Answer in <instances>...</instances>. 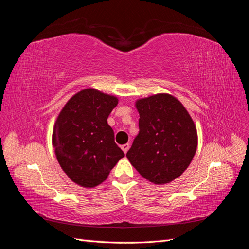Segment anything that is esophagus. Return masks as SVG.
<instances>
[{
	"label": "esophagus",
	"instance_id": "1",
	"mask_svg": "<svg viewBox=\"0 0 249 249\" xmlns=\"http://www.w3.org/2000/svg\"><path fill=\"white\" fill-rule=\"evenodd\" d=\"M129 148H130V144H129V143H125V144H123V145H122V149L124 150V154L127 152V150H129Z\"/></svg>",
	"mask_w": 249,
	"mask_h": 249
}]
</instances>
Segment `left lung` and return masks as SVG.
<instances>
[{
	"label": "left lung",
	"instance_id": "obj_1",
	"mask_svg": "<svg viewBox=\"0 0 249 249\" xmlns=\"http://www.w3.org/2000/svg\"><path fill=\"white\" fill-rule=\"evenodd\" d=\"M139 133L126 157L154 184H167L189 166L197 133L189 113L175 96L160 93L136 102Z\"/></svg>",
	"mask_w": 249,
	"mask_h": 249
}]
</instances>
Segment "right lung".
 <instances>
[{"label": "right lung", "instance_id": "1", "mask_svg": "<svg viewBox=\"0 0 249 249\" xmlns=\"http://www.w3.org/2000/svg\"><path fill=\"white\" fill-rule=\"evenodd\" d=\"M118 101L95 89H84L66 103L53 131L60 166L72 182L92 188L103 183L124 154L114 141L107 119Z\"/></svg>", "mask_w": 249, "mask_h": 249}]
</instances>
